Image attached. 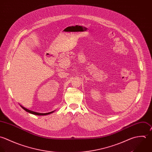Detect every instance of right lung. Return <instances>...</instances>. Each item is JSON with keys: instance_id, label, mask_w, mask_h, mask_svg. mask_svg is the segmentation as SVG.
Segmentation results:
<instances>
[{"instance_id": "add662e5", "label": "right lung", "mask_w": 152, "mask_h": 152, "mask_svg": "<svg viewBox=\"0 0 152 152\" xmlns=\"http://www.w3.org/2000/svg\"><path fill=\"white\" fill-rule=\"evenodd\" d=\"M20 106H21V107H22L24 110H25L26 111H27V112H28V113H29L35 114V115H48V114H51V113H52L53 112H54V111H51V112H50V113H37V112H35V111L29 110H28V109H27V108L23 107L22 106V105H20Z\"/></svg>"}]
</instances>
